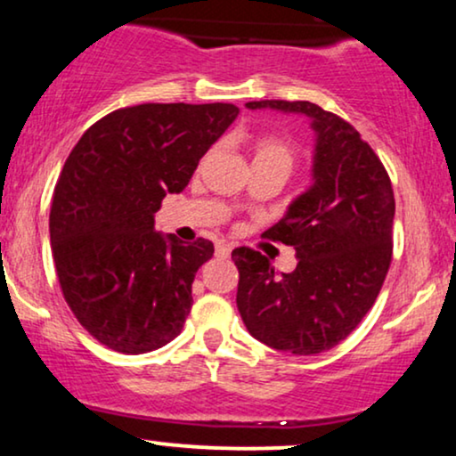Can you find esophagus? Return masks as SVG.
I'll list each match as a JSON object with an SVG mask.
<instances>
[{
    "label": "esophagus",
    "instance_id": "esophagus-1",
    "mask_svg": "<svg viewBox=\"0 0 456 456\" xmlns=\"http://www.w3.org/2000/svg\"><path fill=\"white\" fill-rule=\"evenodd\" d=\"M229 255H232V246L224 244V242H218V244H216V257L227 259Z\"/></svg>",
    "mask_w": 456,
    "mask_h": 456
}]
</instances>
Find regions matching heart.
<instances>
[{
	"instance_id": "1",
	"label": "heart",
	"mask_w": 456,
	"mask_h": 456,
	"mask_svg": "<svg viewBox=\"0 0 456 456\" xmlns=\"http://www.w3.org/2000/svg\"><path fill=\"white\" fill-rule=\"evenodd\" d=\"M253 151L255 162H276L287 169H291V165H294V148L289 145V141L274 137V134L255 141Z\"/></svg>"
}]
</instances>
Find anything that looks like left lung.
<instances>
[{
  "label": "left lung",
  "mask_w": 456,
  "mask_h": 456,
  "mask_svg": "<svg viewBox=\"0 0 456 456\" xmlns=\"http://www.w3.org/2000/svg\"><path fill=\"white\" fill-rule=\"evenodd\" d=\"M248 109L306 115L315 130L313 184L264 235L294 246L297 265L276 274L270 259L240 246L238 311L261 343L296 355L332 349L378 300L392 261L395 192L352 124L308 101H253Z\"/></svg>",
  "instance_id": "1"
}]
</instances>
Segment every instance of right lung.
<instances>
[{"instance_id": "obj_1", "label": "right lung", "mask_w": 456, "mask_h": 456, "mask_svg": "<svg viewBox=\"0 0 456 456\" xmlns=\"http://www.w3.org/2000/svg\"><path fill=\"white\" fill-rule=\"evenodd\" d=\"M238 113L227 102L118 109L66 159L49 216L57 279L78 323L113 352H151L184 328L214 244L159 233L154 214Z\"/></svg>"}]
</instances>
